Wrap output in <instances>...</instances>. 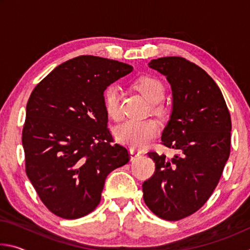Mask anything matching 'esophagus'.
Listing matches in <instances>:
<instances>
[{"mask_svg": "<svg viewBox=\"0 0 250 250\" xmlns=\"http://www.w3.org/2000/svg\"><path fill=\"white\" fill-rule=\"evenodd\" d=\"M140 155H141V152H139L134 149H130V160L131 161H133L137 158H139Z\"/></svg>", "mask_w": 250, "mask_h": 250, "instance_id": "1", "label": "esophagus"}]
</instances>
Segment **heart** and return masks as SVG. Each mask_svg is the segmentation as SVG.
I'll list each match as a JSON object with an SVG mask.
<instances>
[{"label": "heart", "mask_w": 250, "mask_h": 250, "mask_svg": "<svg viewBox=\"0 0 250 250\" xmlns=\"http://www.w3.org/2000/svg\"><path fill=\"white\" fill-rule=\"evenodd\" d=\"M133 87L149 103L154 104L153 110L158 115H164L167 107L159 104L163 99L166 87L162 80L151 75H141L134 79ZM104 104L109 117L118 119L121 115L119 89L116 86H108L104 91ZM159 132V125L154 119L126 120L116 126L117 140L130 146L131 149H141L146 146Z\"/></svg>", "instance_id": "obj_1"}]
</instances>
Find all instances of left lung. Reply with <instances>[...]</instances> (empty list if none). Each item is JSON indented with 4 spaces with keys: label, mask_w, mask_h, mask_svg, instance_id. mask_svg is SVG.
Returning a JSON list of instances; mask_svg holds the SVG:
<instances>
[{
    "label": "left lung",
    "mask_w": 250,
    "mask_h": 250,
    "mask_svg": "<svg viewBox=\"0 0 250 250\" xmlns=\"http://www.w3.org/2000/svg\"><path fill=\"white\" fill-rule=\"evenodd\" d=\"M149 67L171 84L172 112L161 139L177 154L147 153L155 172L142 184L143 200L156 216L179 221L200 209L218 184L230 153V115L201 67L175 56L152 59Z\"/></svg>",
    "instance_id": "left-lung-1"
}]
</instances>
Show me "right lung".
<instances>
[{
    "label": "right lung",
    "mask_w": 250,
    "mask_h": 250,
    "mask_svg": "<svg viewBox=\"0 0 250 250\" xmlns=\"http://www.w3.org/2000/svg\"><path fill=\"white\" fill-rule=\"evenodd\" d=\"M133 67L90 55L62 62L34 88L22 143L26 174L59 217L86 216L101 200L105 177L129 162L107 128L104 91Z\"/></svg>",
    "instance_id": "add662e5"
}]
</instances>
